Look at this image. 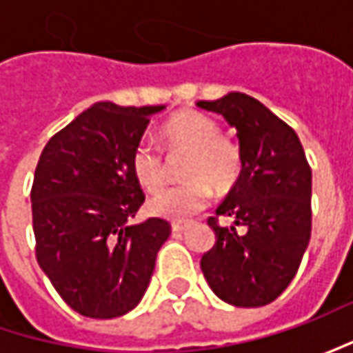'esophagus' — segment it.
<instances>
[{
  "mask_svg": "<svg viewBox=\"0 0 353 353\" xmlns=\"http://www.w3.org/2000/svg\"><path fill=\"white\" fill-rule=\"evenodd\" d=\"M188 228V224H183V222H174V224L170 225V230L174 232V234H181V232H184Z\"/></svg>",
  "mask_w": 353,
  "mask_h": 353,
  "instance_id": "34e87169",
  "label": "esophagus"
}]
</instances>
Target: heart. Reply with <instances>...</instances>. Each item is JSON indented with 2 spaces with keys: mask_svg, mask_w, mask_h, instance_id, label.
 Here are the masks:
<instances>
[{
  "mask_svg": "<svg viewBox=\"0 0 353 353\" xmlns=\"http://www.w3.org/2000/svg\"><path fill=\"white\" fill-rule=\"evenodd\" d=\"M163 137L172 151L190 153L184 179L190 183L167 188L149 200V212L165 220H184L202 210L210 200V186L225 192L241 174L239 147L222 139L220 125L204 114L181 112L163 128ZM131 172L147 192H159L167 183L163 157L149 141H139L131 153Z\"/></svg>",
  "mask_w": 353,
  "mask_h": 353,
  "instance_id": "heart-1",
  "label": "heart"
}]
</instances>
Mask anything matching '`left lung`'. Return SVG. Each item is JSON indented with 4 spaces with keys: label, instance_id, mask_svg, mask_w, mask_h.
I'll list each match as a JSON object with an SVG mask.
<instances>
[{
    "label": "left lung",
    "instance_id": "8db88e82",
    "mask_svg": "<svg viewBox=\"0 0 353 353\" xmlns=\"http://www.w3.org/2000/svg\"><path fill=\"white\" fill-rule=\"evenodd\" d=\"M196 105L236 129L241 153V174L216 210L234 224L208 220L216 243L200 269L228 305H269L294 279L310 241L312 170L305 149L294 129L248 94L230 92Z\"/></svg>",
    "mask_w": 353,
    "mask_h": 353
}]
</instances>
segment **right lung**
I'll use <instances>...</instances> for the list:
<instances>
[{"label":"right lung","instance_id":"obj_1","mask_svg":"<svg viewBox=\"0 0 353 353\" xmlns=\"http://www.w3.org/2000/svg\"><path fill=\"white\" fill-rule=\"evenodd\" d=\"M165 105L98 102L45 145L31 208L37 261L62 301L88 319H117L141 303L169 222L133 224L143 190L131 153Z\"/></svg>","mask_w":353,"mask_h":353}]
</instances>
